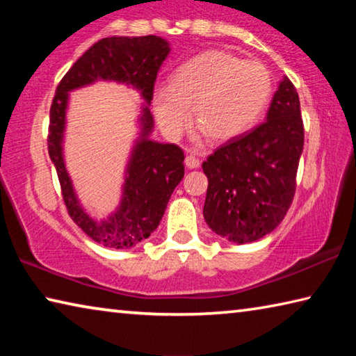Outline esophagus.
Returning a JSON list of instances; mask_svg holds the SVG:
<instances>
[{"label": "esophagus", "instance_id": "esophagus-1", "mask_svg": "<svg viewBox=\"0 0 356 356\" xmlns=\"http://www.w3.org/2000/svg\"><path fill=\"white\" fill-rule=\"evenodd\" d=\"M185 166L188 168V170H196V168H200V160L196 159L195 155H186L185 156Z\"/></svg>", "mask_w": 356, "mask_h": 356}]
</instances>
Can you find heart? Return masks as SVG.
<instances>
[{
    "label": "heart",
    "instance_id": "heart-1",
    "mask_svg": "<svg viewBox=\"0 0 356 356\" xmlns=\"http://www.w3.org/2000/svg\"><path fill=\"white\" fill-rule=\"evenodd\" d=\"M272 78L265 65L209 50L180 65L171 84L154 91V114L168 136L177 138L193 118L200 134L229 141L252 127L267 106Z\"/></svg>",
    "mask_w": 356,
    "mask_h": 356
}]
</instances>
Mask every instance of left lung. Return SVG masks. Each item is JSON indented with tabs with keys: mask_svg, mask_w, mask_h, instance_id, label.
Instances as JSON below:
<instances>
[{
	"mask_svg": "<svg viewBox=\"0 0 356 356\" xmlns=\"http://www.w3.org/2000/svg\"><path fill=\"white\" fill-rule=\"evenodd\" d=\"M303 144L300 99L284 76L267 120L202 163L209 179L202 213L209 227L234 243L256 242L275 231L293 200Z\"/></svg>",
	"mask_w": 356,
	"mask_h": 356,
	"instance_id": "8db88e82",
	"label": "left lung"
}]
</instances>
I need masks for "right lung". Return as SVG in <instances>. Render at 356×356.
<instances>
[{
	"label": "right lung",
	"mask_w": 356,
	"mask_h": 356,
	"mask_svg": "<svg viewBox=\"0 0 356 356\" xmlns=\"http://www.w3.org/2000/svg\"><path fill=\"white\" fill-rule=\"evenodd\" d=\"M170 51V42L159 35L105 38L84 51L56 88L50 110L48 154L72 220L94 242L108 248L127 250L146 240L159 227L174 188L184 179V150L176 144L150 140L154 118L149 105L154 83ZM97 81L125 83L136 88L145 100L137 121L140 131L126 165L121 201L105 219L92 217L82 207L63 160L70 92Z\"/></svg>",
	"instance_id": "right-lung-1"
}]
</instances>
